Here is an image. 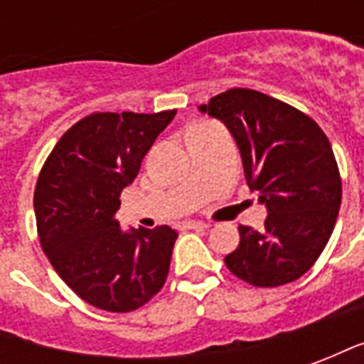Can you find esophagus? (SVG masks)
Returning a JSON list of instances; mask_svg holds the SVG:
<instances>
[{
	"label": "esophagus",
	"instance_id": "34e87169",
	"mask_svg": "<svg viewBox=\"0 0 364 364\" xmlns=\"http://www.w3.org/2000/svg\"><path fill=\"white\" fill-rule=\"evenodd\" d=\"M183 228L185 230H205V228H208V224H206V222L189 220V222H183Z\"/></svg>",
	"mask_w": 364,
	"mask_h": 364
}]
</instances>
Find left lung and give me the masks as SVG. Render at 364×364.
Listing matches in <instances>:
<instances>
[{"mask_svg": "<svg viewBox=\"0 0 364 364\" xmlns=\"http://www.w3.org/2000/svg\"><path fill=\"white\" fill-rule=\"evenodd\" d=\"M228 128L245 181L267 206L265 228L240 226V245L224 257L237 279L279 287L300 279L320 257L341 205V177L316 120L255 90L234 87L198 107Z\"/></svg>", "mask_w": 364, "mask_h": 364, "instance_id": "8db88e82", "label": "left lung"}]
</instances>
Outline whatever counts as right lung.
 Listing matches in <instances>:
<instances>
[{
  "mask_svg": "<svg viewBox=\"0 0 364 364\" xmlns=\"http://www.w3.org/2000/svg\"><path fill=\"white\" fill-rule=\"evenodd\" d=\"M177 111L93 112L64 132L35 189L36 230L46 257L70 289L107 312H132L156 296L169 273L177 232L120 230V193Z\"/></svg>",
  "mask_w": 364,
  "mask_h": 364,
  "instance_id": "right-lung-1",
  "label": "right lung"
}]
</instances>
